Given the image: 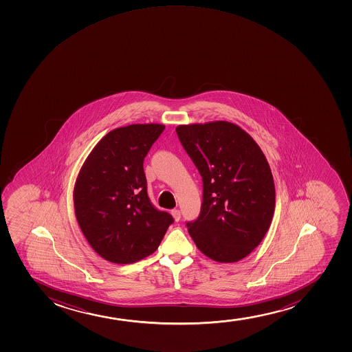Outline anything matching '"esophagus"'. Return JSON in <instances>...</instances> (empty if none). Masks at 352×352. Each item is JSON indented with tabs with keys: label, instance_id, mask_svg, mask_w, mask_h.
<instances>
[{
	"label": "esophagus",
	"instance_id": "34e87169",
	"mask_svg": "<svg viewBox=\"0 0 352 352\" xmlns=\"http://www.w3.org/2000/svg\"><path fill=\"white\" fill-rule=\"evenodd\" d=\"M171 214H173V217H174L176 222L181 219V211L178 210V209H174V210L171 211Z\"/></svg>",
	"mask_w": 352,
	"mask_h": 352
}]
</instances>
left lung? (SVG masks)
Segmentation results:
<instances>
[{
	"label": "left lung",
	"instance_id": "obj_1",
	"mask_svg": "<svg viewBox=\"0 0 352 352\" xmlns=\"http://www.w3.org/2000/svg\"><path fill=\"white\" fill-rule=\"evenodd\" d=\"M176 133L203 179L201 212L186 223L191 239L216 262H239L262 242L275 211L267 158L230 122L178 126Z\"/></svg>",
	"mask_w": 352,
	"mask_h": 352
}]
</instances>
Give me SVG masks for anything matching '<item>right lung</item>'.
I'll use <instances>...</instances> for the list:
<instances>
[{
	"label": "right lung",
	"mask_w": 352,
	"mask_h": 352,
	"mask_svg": "<svg viewBox=\"0 0 352 352\" xmlns=\"http://www.w3.org/2000/svg\"><path fill=\"white\" fill-rule=\"evenodd\" d=\"M166 126L131 124L107 133L82 166L74 206L82 232L98 255L130 264L151 255L171 214L150 202L143 161Z\"/></svg>",
	"instance_id": "add662e5"
}]
</instances>
